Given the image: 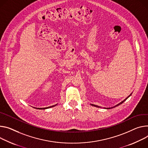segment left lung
Wrapping results in <instances>:
<instances>
[{"label": "left lung", "instance_id": "1", "mask_svg": "<svg viewBox=\"0 0 148 148\" xmlns=\"http://www.w3.org/2000/svg\"><path fill=\"white\" fill-rule=\"evenodd\" d=\"M129 96H128V97H129ZM128 97H127L126 99H125V100H124L123 101H122V102H120V103L119 104H117L116 106H114V107H109V108H107V109H112V108H113V107H116V106H119V105H120V104H122V103H123L124 101H125L126 100V99H127V98H128ZM91 106H95V107H100L99 106H96V105H95V104H91ZM105 109H106V108H105Z\"/></svg>", "mask_w": 148, "mask_h": 148}]
</instances>
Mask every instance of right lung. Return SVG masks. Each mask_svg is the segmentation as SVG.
I'll list each match as a JSON object with an SVG mask.
<instances>
[{"label": "right lung", "instance_id": "add662e5", "mask_svg": "<svg viewBox=\"0 0 148 148\" xmlns=\"http://www.w3.org/2000/svg\"><path fill=\"white\" fill-rule=\"evenodd\" d=\"M57 105V104H56ZM56 105L54 106H50V107H45V108H38V109H48V108H51V107H54Z\"/></svg>", "mask_w": 148, "mask_h": 148}]
</instances>
